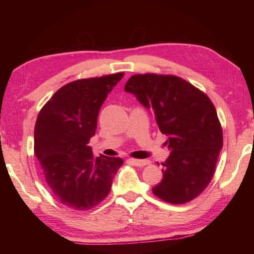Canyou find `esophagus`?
I'll return each mask as SVG.
<instances>
[{"mask_svg": "<svg viewBox=\"0 0 254 254\" xmlns=\"http://www.w3.org/2000/svg\"><path fill=\"white\" fill-rule=\"evenodd\" d=\"M128 162L132 163L133 166H136V167H143V166L149 165L148 160H139V159H128Z\"/></svg>", "mask_w": 254, "mask_h": 254, "instance_id": "1", "label": "esophagus"}]
</instances>
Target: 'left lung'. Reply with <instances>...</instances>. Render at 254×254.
Listing matches in <instances>:
<instances>
[{
	"label": "left lung",
	"mask_w": 254,
	"mask_h": 254,
	"mask_svg": "<svg viewBox=\"0 0 254 254\" xmlns=\"http://www.w3.org/2000/svg\"><path fill=\"white\" fill-rule=\"evenodd\" d=\"M124 91L153 112L170 154L163 177L152 192L170 204L196 198L212 180L223 147V130L215 106L204 92L174 75L137 74Z\"/></svg>",
	"instance_id": "8db88e82"
}]
</instances>
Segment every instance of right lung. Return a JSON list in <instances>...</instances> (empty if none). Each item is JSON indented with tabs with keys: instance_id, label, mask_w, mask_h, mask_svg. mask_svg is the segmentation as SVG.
I'll return each instance as SVG.
<instances>
[{
	"instance_id": "obj_1",
	"label": "right lung",
	"mask_w": 254,
	"mask_h": 254,
	"mask_svg": "<svg viewBox=\"0 0 254 254\" xmlns=\"http://www.w3.org/2000/svg\"><path fill=\"white\" fill-rule=\"evenodd\" d=\"M124 72L77 79L60 87L38 114L34 156L60 204L88 210L109 195L121 158L95 157L89 140L109 93Z\"/></svg>"
}]
</instances>
